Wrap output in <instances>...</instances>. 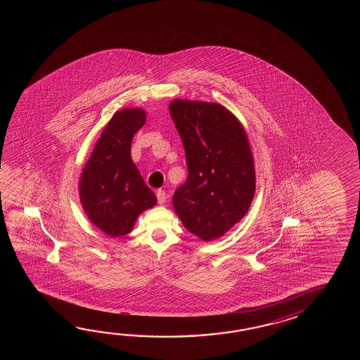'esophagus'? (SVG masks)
I'll use <instances>...</instances> for the list:
<instances>
[{
  "label": "esophagus",
  "mask_w": 360,
  "mask_h": 360,
  "mask_svg": "<svg viewBox=\"0 0 360 360\" xmlns=\"http://www.w3.org/2000/svg\"><path fill=\"white\" fill-rule=\"evenodd\" d=\"M155 195H157V199H158V203L160 205H163L165 202H166V193H165V191H157V193H155Z\"/></svg>",
  "instance_id": "34e87169"
}]
</instances>
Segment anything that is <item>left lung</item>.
<instances>
[{"label": "left lung", "mask_w": 360, "mask_h": 360, "mask_svg": "<svg viewBox=\"0 0 360 360\" xmlns=\"http://www.w3.org/2000/svg\"><path fill=\"white\" fill-rule=\"evenodd\" d=\"M169 113L183 141L188 177L174 193L184 226L203 240L222 237L245 217L256 191L243 126L216 103L175 99Z\"/></svg>", "instance_id": "obj_1"}]
</instances>
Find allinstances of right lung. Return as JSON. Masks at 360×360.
Instances as JSON below:
<instances>
[{
    "label": "right lung",
    "instance_id": "right-lung-1",
    "mask_svg": "<svg viewBox=\"0 0 360 360\" xmlns=\"http://www.w3.org/2000/svg\"><path fill=\"white\" fill-rule=\"evenodd\" d=\"M146 120V112L139 108L115 113L81 175L79 197L84 212L110 237L129 234L139 214L157 203L131 158V141Z\"/></svg>",
    "mask_w": 360,
    "mask_h": 360
}]
</instances>
